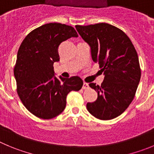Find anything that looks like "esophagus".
I'll return each instance as SVG.
<instances>
[{
  "mask_svg": "<svg viewBox=\"0 0 154 154\" xmlns=\"http://www.w3.org/2000/svg\"><path fill=\"white\" fill-rule=\"evenodd\" d=\"M89 88V84L86 82H84V85H83V89L84 90H87V89Z\"/></svg>",
  "mask_w": 154,
  "mask_h": 154,
  "instance_id": "1",
  "label": "esophagus"
}]
</instances>
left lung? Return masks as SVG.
Here are the masks:
<instances>
[{
  "label": "left lung",
  "instance_id": "8db88e82",
  "mask_svg": "<svg viewBox=\"0 0 154 154\" xmlns=\"http://www.w3.org/2000/svg\"><path fill=\"white\" fill-rule=\"evenodd\" d=\"M75 27L105 76L101 86L89 84L98 97L87 103V110L101 120L115 119L128 107L138 87L140 68L137 51L128 35L114 26L102 23Z\"/></svg>",
  "mask_w": 154,
  "mask_h": 154
}]
</instances>
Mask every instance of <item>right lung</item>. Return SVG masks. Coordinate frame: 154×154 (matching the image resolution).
<instances>
[{
    "instance_id": "1",
    "label": "right lung",
    "mask_w": 154,
    "mask_h": 154,
    "mask_svg": "<svg viewBox=\"0 0 154 154\" xmlns=\"http://www.w3.org/2000/svg\"><path fill=\"white\" fill-rule=\"evenodd\" d=\"M77 36L72 26L51 23L32 30L21 43L14 67L17 93L24 106L36 117L51 119L60 115L65 109L67 95L83 87L78 76L56 77L53 67L60 59L59 45Z\"/></svg>"
}]
</instances>
